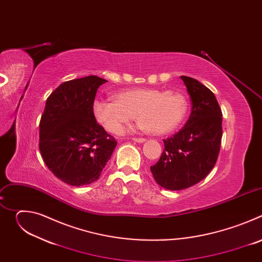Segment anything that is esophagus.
<instances>
[{
    "label": "esophagus",
    "instance_id": "obj_1",
    "mask_svg": "<svg viewBox=\"0 0 262 262\" xmlns=\"http://www.w3.org/2000/svg\"><path fill=\"white\" fill-rule=\"evenodd\" d=\"M132 140L135 141V142H138V143H143V142H145V139H144V138H133Z\"/></svg>",
    "mask_w": 262,
    "mask_h": 262
}]
</instances>
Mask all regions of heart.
<instances>
[{
    "instance_id": "1",
    "label": "heart",
    "mask_w": 262,
    "mask_h": 262,
    "mask_svg": "<svg viewBox=\"0 0 262 262\" xmlns=\"http://www.w3.org/2000/svg\"><path fill=\"white\" fill-rule=\"evenodd\" d=\"M114 100L95 98L92 114L96 122L110 134H119L135 117L140 129L154 135H166L176 129L188 113L189 102L178 92L154 88L119 91Z\"/></svg>"
}]
</instances>
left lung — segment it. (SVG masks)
Masks as SVG:
<instances>
[{
  "instance_id": "8db88e82",
  "label": "left lung",
  "mask_w": 262,
  "mask_h": 262,
  "mask_svg": "<svg viewBox=\"0 0 262 262\" xmlns=\"http://www.w3.org/2000/svg\"><path fill=\"white\" fill-rule=\"evenodd\" d=\"M192 100L189 120L173 137L164 140L159 162L150 167L155 180L171 191L188 189L214 167L222 140V111L214 94L199 81L181 76Z\"/></svg>"
}]
</instances>
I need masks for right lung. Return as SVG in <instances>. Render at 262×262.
Wrapping results in <instances>:
<instances>
[{
  "label": "right lung",
  "mask_w": 262,
  "mask_h": 262,
  "mask_svg": "<svg viewBox=\"0 0 262 262\" xmlns=\"http://www.w3.org/2000/svg\"><path fill=\"white\" fill-rule=\"evenodd\" d=\"M105 80L88 76L61 84L47 99L39 124L41 157L63 182L96 181L117 145L94 119L92 102Z\"/></svg>",
  "instance_id": "obj_1"
}]
</instances>
